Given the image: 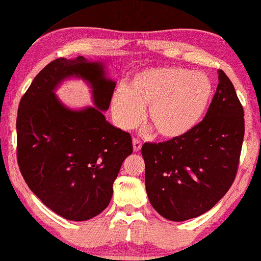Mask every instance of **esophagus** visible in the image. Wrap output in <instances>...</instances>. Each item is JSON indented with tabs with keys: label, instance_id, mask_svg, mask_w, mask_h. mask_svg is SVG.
<instances>
[{
	"label": "esophagus",
	"instance_id": "1",
	"mask_svg": "<svg viewBox=\"0 0 261 261\" xmlns=\"http://www.w3.org/2000/svg\"><path fill=\"white\" fill-rule=\"evenodd\" d=\"M141 147H142V142L140 140H137V138H134V140H133V148H134V152L140 151Z\"/></svg>",
	"mask_w": 261,
	"mask_h": 261
}]
</instances>
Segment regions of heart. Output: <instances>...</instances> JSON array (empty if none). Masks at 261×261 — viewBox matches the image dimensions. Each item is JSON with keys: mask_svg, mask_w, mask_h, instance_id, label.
<instances>
[{"mask_svg": "<svg viewBox=\"0 0 261 261\" xmlns=\"http://www.w3.org/2000/svg\"><path fill=\"white\" fill-rule=\"evenodd\" d=\"M213 93L210 77L203 72L181 67H153L137 72L129 87L120 86L111 98V108L120 128L132 129L147 119L158 134L174 140L199 123Z\"/></svg>", "mask_w": 261, "mask_h": 261, "instance_id": "heart-1", "label": "heart"}]
</instances>
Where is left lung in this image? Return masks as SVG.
I'll list each match as a JSON object with an SVG mask.
<instances>
[{
  "instance_id": "8db88e82",
  "label": "left lung",
  "mask_w": 261,
  "mask_h": 261,
  "mask_svg": "<svg viewBox=\"0 0 261 261\" xmlns=\"http://www.w3.org/2000/svg\"><path fill=\"white\" fill-rule=\"evenodd\" d=\"M217 74L219 86L200 123L181 137L142 146L148 200L167 220L204 214L236 179L244 113L231 80L222 70Z\"/></svg>"
}]
</instances>
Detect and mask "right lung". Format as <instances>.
I'll use <instances>...</instances> for the list:
<instances>
[{
	"mask_svg": "<svg viewBox=\"0 0 261 261\" xmlns=\"http://www.w3.org/2000/svg\"><path fill=\"white\" fill-rule=\"evenodd\" d=\"M103 68L83 56L57 58L37 74L18 109L21 174L42 203L70 221L92 219L109 205L121 164L133 152L129 133L102 114L116 87ZM71 76L90 83L95 108L72 111L57 99L55 89Z\"/></svg>",
	"mask_w": 261,
	"mask_h": 261,
	"instance_id": "right-lung-1",
	"label": "right lung"
}]
</instances>
